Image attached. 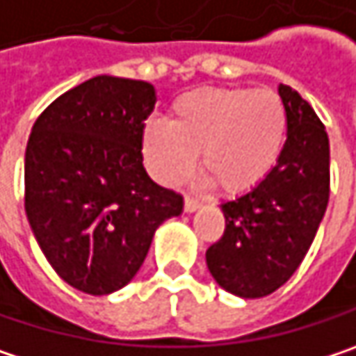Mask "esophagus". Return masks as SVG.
Segmentation results:
<instances>
[{
    "mask_svg": "<svg viewBox=\"0 0 356 356\" xmlns=\"http://www.w3.org/2000/svg\"><path fill=\"white\" fill-rule=\"evenodd\" d=\"M200 209V202L198 200H194V198H184V213H194V211H198Z\"/></svg>",
    "mask_w": 356,
    "mask_h": 356,
    "instance_id": "obj_1",
    "label": "esophagus"
}]
</instances>
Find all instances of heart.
<instances>
[{
  "mask_svg": "<svg viewBox=\"0 0 356 356\" xmlns=\"http://www.w3.org/2000/svg\"><path fill=\"white\" fill-rule=\"evenodd\" d=\"M288 138V113L277 92L196 89L180 95L170 123L145 125L141 149L154 178L176 186L191 176L200 154L204 184L229 196L257 188L277 165Z\"/></svg>",
  "mask_w": 356,
  "mask_h": 356,
  "instance_id": "1",
  "label": "heart"
}]
</instances>
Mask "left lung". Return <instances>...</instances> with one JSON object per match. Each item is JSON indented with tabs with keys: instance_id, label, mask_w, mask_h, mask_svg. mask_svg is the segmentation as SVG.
<instances>
[{
	"instance_id": "left-lung-1",
	"label": "left lung",
	"mask_w": 356,
	"mask_h": 356,
	"mask_svg": "<svg viewBox=\"0 0 356 356\" xmlns=\"http://www.w3.org/2000/svg\"><path fill=\"white\" fill-rule=\"evenodd\" d=\"M288 113V138L273 172L253 191L220 204L222 237L209 247L215 282L239 298L282 288L306 257L328 207L330 145L308 101L277 87Z\"/></svg>"
}]
</instances>
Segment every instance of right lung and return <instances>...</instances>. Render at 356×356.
<instances>
[{"instance_id":"obj_1","label":"right lung","mask_w":356,"mask_h":356,"mask_svg":"<svg viewBox=\"0 0 356 356\" xmlns=\"http://www.w3.org/2000/svg\"><path fill=\"white\" fill-rule=\"evenodd\" d=\"M156 99L145 81L101 74L60 95L32 127L28 222L48 264L79 292L107 296L127 286L156 229L182 215V196L143 168V121Z\"/></svg>"}]
</instances>
